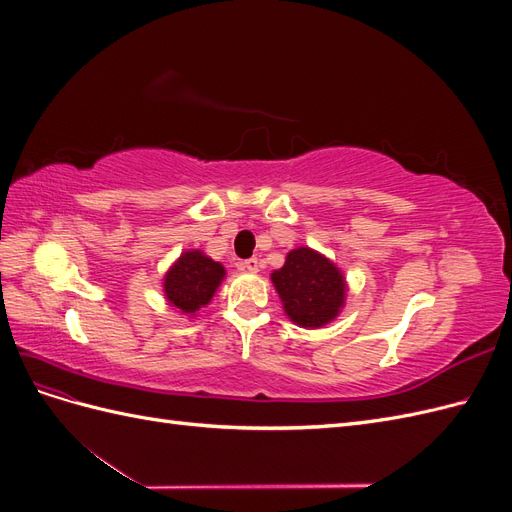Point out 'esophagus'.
<instances>
[{
    "instance_id": "esophagus-1",
    "label": "esophagus",
    "mask_w": 512,
    "mask_h": 512,
    "mask_svg": "<svg viewBox=\"0 0 512 512\" xmlns=\"http://www.w3.org/2000/svg\"><path fill=\"white\" fill-rule=\"evenodd\" d=\"M241 269L250 271V273H258V269H260V260H258V258H247V260H243V262H241Z\"/></svg>"
}]
</instances>
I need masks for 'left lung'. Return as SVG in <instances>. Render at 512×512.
Listing matches in <instances>:
<instances>
[{
  "mask_svg": "<svg viewBox=\"0 0 512 512\" xmlns=\"http://www.w3.org/2000/svg\"><path fill=\"white\" fill-rule=\"evenodd\" d=\"M271 282L284 303L286 316L303 329H320L335 320L346 303V280L335 262L312 247L290 250Z\"/></svg>",
  "mask_w": 512,
  "mask_h": 512,
  "instance_id": "left-lung-1",
  "label": "left lung"
}]
</instances>
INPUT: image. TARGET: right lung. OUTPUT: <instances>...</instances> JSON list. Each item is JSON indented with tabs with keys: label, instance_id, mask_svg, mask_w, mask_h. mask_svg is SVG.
Listing matches in <instances>:
<instances>
[{
	"label": "right lung",
	"instance_id": "add662e5",
	"mask_svg": "<svg viewBox=\"0 0 512 512\" xmlns=\"http://www.w3.org/2000/svg\"><path fill=\"white\" fill-rule=\"evenodd\" d=\"M224 275L226 269L220 262L200 250L183 252L164 275V297L181 314L194 316L198 309L209 305Z\"/></svg>",
	"mask_w": 512,
	"mask_h": 512
}]
</instances>
